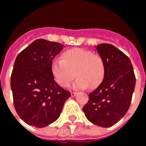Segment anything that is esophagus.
I'll use <instances>...</instances> for the list:
<instances>
[{
    "label": "esophagus",
    "instance_id": "1",
    "mask_svg": "<svg viewBox=\"0 0 146 146\" xmlns=\"http://www.w3.org/2000/svg\"><path fill=\"white\" fill-rule=\"evenodd\" d=\"M76 92H71V96H72V97H74V96H76Z\"/></svg>",
    "mask_w": 146,
    "mask_h": 146
}]
</instances>
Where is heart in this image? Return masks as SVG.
Wrapping results in <instances>:
<instances>
[{"mask_svg":"<svg viewBox=\"0 0 146 146\" xmlns=\"http://www.w3.org/2000/svg\"><path fill=\"white\" fill-rule=\"evenodd\" d=\"M51 69L55 81L62 88L70 85L76 74L74 88L84 89L88 86L94 88L101 84L105 75L102 58L83 48H73L63 52L62 60H53Z\"/></svg>","mask_w":146,"mask_h":146,"instance_id":"1","label":"heart"}]
</instances>
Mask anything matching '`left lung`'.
<instances>
[{
    "label": "left lung",
    "instance_id": "obj_1",
    "mask_svg": "<svg viewBox=\"0 0 146 146\" xmlns=\"http://www.w3.org/2000/svg\"><path fill=\"white\" fill-rule=\"evenodd\" d=\"M96 50L104 62V78L89 94L83 111L90 122L109 127L127 112L135 90V76L130 58L118 48L110 44H101Z\"/></svg>",
    "mask_w": 146,
    "mask_h": 146
}]
</instances>
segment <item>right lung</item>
<instances>
[{"label":"right lung","instance_id":"1","mask_svg":"<svg viewBox=\"0 0 146 146\" xmlns=\"http://www.w3.org/2000/svg\"><path fill=\"white\" fill-rule=\"evenodd\" d=\"M63 45L38 39L18 54L11 76L15 109L27 124L44 127L59 117L70 92L54 81L52 60Z\"/></svg>","mask_w":146,"mask_h":146}]
</instances>
